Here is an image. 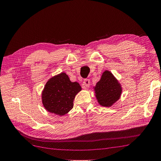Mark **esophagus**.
<instances>
[{"mask_svg":"<svg viewBox=\"0 0 161 161\" xmlns=\"http://www.w3.org/2000/svg\"><path fill=\"white\" fill-rule=\"evenodd\" d=\"M90 85V81L89 79H85L83 81V87H88Z\"/></svg>","mask_w":161,"mask_h":161,"instance_id":"esophagus-1","label":"esophagus"}]
</instances>
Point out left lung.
Here are the masks:
<instances>
[{"instance_id": "obj_1", "label": "left lung", "mask_w": 161, "mask_h": 161, "mask_svg": "<svg viewBox=\"0 0 161 161\" xmlns=\"http://www.w3.org/2000/svg\"><path fill=\"white\" fill-rule=\"evenodd\" d=\"M95 97L102 107H110L120 99L122 87L114 75L110 71H105L94 87Z\"/></svg>"}]
</instances>
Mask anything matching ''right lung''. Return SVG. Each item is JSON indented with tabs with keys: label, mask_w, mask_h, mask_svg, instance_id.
Segmentation results:
<instances>
[{
	"label": "right lung",
	"mask_w": 161,
	"mask_h": 161,
	"mask_svg": "<svg viewBox=\"0 0 161 161\" xmlns=\"http://www.w3.org/2000/svg\"><path fill=\"white\" fill-rule=\"evenodd\" d=\"M81 90L77 82H71L68 75L61 73L50 78L42 92V103L50 113L64 116L74 107L75 95Z\"/></svg>",
	"instance_id": "add662e5"
}]
</instances>
